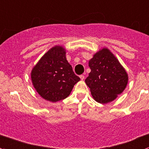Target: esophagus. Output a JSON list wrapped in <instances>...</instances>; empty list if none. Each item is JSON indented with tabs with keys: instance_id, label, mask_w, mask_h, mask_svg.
<instances>
[{
	"instance_id": "1",
	"label": "esophagus",
	"mask_w": 149,
	"mask_h": 149,
	"mask_svg": "<svg viewBox=\"0 0 149 149\" xmlns=\"http://www.w3.org/2000/svg\"><path fill=\"white\" fill-rule=\"evenodd\" d=\"M79 77H80V79H82V80H83V79H85V76H84L83 74H81L80 76H79Z\"/></svg>"
}]
</instances>
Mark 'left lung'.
Returning a JSON list of instances; mask_svg holds the SVG:
<instances>
[{
    "mask_svg": "<svg viewBox=\"0 0 149 149\" xmlns=\"http://www.w3.org/2000/svg\"><path fill=\"white\" fill-rule=\"evenodd\" d=\"M91 72L85 79L93 98L100 103L114 100L128 83V74L114 55L102 49L89 62Z\"/></svg>",
    "mask_w": 149,
    "mask_h": 149,
    "instance_id": "left-lung-1",
    "label": "left lung"
}]
</instances>
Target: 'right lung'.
Instances as JSON below:
<instances>
[{
  "mask_svg": "<svg viewBox=\"0 0 149 149\" xmlns=\"http://www.w3.org/2000/svg\"><path fill=\"white\" fill-rule=\"evenodd\" d=\"M65 49L56 46L49 50L31 71V80L44 99L57 102L70 95L80 78L74 74L66 59Z\"/></svg>",
  "mask_w": 149,
  "mask_h": 149,
  "instance_id": "obj_1",
  "label": "right lung"
}]
</instances>
